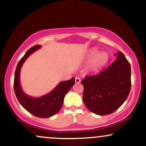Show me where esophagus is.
I'll list each match as a JSON object with an SVG mask.
<instances>
[{
    "mask_svg": "<svg viewBox=\"0 0 146 146\" xmlns=\"http://www.w3.org/2000/svg\"><path fill=\"white\" fill-rule=\"evenodd\" d=\"M75 83L78 84V83H80V82H81V80H80V78H78V77H76V78H75Z\"/></svg>",
    "mask_w": 146,
    "mask_h": 146,
    "instance_id": "1",
    "label": "esophagus"
}]
</instances>
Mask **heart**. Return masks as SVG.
<instances>
[{
    "label": "heart",
    "instance_id": "heart-1",
    "mask_svg": "<svg viewBox=\"0 0 146 146\" xmlns=\"http://www.w3.org/2000/svg\"><path fill=\"white\" fill-rule=\"evenodd\" d=\"M98 51L97 50L93 49L90 52L89 55H88V58L89 59H94L93 60V62L91 64V68L94 71L100 69L102 66L108 62V56L106 53L105 52H101L98 53Z\"/></svg>",
    "mask_w": 146,
    "mask_h": 146
}]
</instances>
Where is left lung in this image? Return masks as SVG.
<instances>
[{
    "label": "left lung",
    "mask_w": 146,
    "mask_h": 146,
    "mask_svg": "<svg viewBox=\"0 0 146 146\" xmlns=\"http://www.w3.org/2000/svg\"><path fill=\"white\" fill-rule=\"evenodd\" d=\"M116 60L94 75L86 76L83 102L92 113L106 115L117 110L126 100L131 88V68L124 55L117 52Z\"/></svg>",
    "instance_id": "obj_1"
}]
</instances>
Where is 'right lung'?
<instances>
[{
  "mask_svg": "<svg viewBox=\"0 0 146 146\" xmlns=\"http://www.w3.org/2000/svg\"><path fill=\"white\" fill-rule=\"evenodd\" d=\"M40 46V45H35L29 48L18 63L14 75V89L18 102L25 109L36 117L47 118L55 115L61 109L65 95L74 85L75 78L61 82L51 92L40 98H33L25 94L20 84L21 67L27 58Z\"/></svg>",
  "mask_w": 146,
  "mask_h": 146,
  "instance_id": "right-lung-1",
  "label": "right lung"
}]
</instances>
